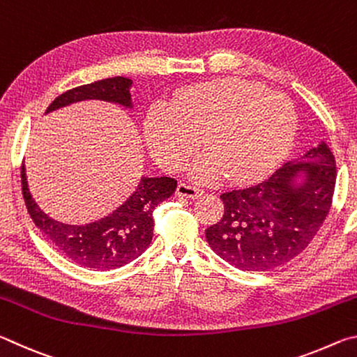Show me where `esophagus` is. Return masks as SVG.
<instances>
[{
    "label": "esophagus",
    "mask_w": 357,
    "mask_h": 357,
    "mask_svg": "<svg viewBox=\"0 0 357 357\" xmlns=\"http://www.w3.org/2000/svg\"><path fill=\"white\" fill-rule=\"evenodd\" d=\"M203 190L197 189V187L187 185V184H179L176 187V197L179 198H189V200H195V198L203 195Z\"/></svg>",
    "instance_id": "obj_1"
}]
</instances>
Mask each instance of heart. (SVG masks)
I'll return each instance as SVG.
<instances>
[{"mask_svg":"<svg viewBox=\"0 0 357 357\" xmlns=\"http://www.w3.org/2000/svg\"><path fill=\"white\" fill-rule=\"evenodd\" d=\"M294 107L263 84L225 78L181 91L173 108L154 104L144 119L148 148L164 170L179 172L203 144L190 176L215 184L253 183L285 159L296 134Z\"/></svg>","mask_w":357,"mask_h":357,"instance_id":"heart-1","label":"heart"}]
</instances>
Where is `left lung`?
<instances>
[{
	"label": "left lung",
	"instance_id": "8db88e82",
	"mask_svg": "<svg viewBox=\"0 0 357 357\" xmlns=\"http://www.w3.org/2000/svg\"><path fill=\"white\" fill-rule=\"evenodd\" d=\"M335 176L334 154L319 142L263 183L223 193L222 220L206 229L211 249L234 268L252 273L288 263L323 225Z\"/></svg>",
	"mask_w": 357,
	"mask_h": 357
}]
</instances>
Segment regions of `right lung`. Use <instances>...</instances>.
<instances>
[{"instance_id": "add662e5", "label": "right lung", "mask_w": 357, "mask_h": 357, "mask_svg": "<svg viewBox=\"0 0 357 357\" xmlns=\"http://www.w3.org/2000/svg\"><path fill=\"white\" fill-rule=\"evenodd\" d=\"M132 80L126 77L105 78L63 93L48 105L45 113L83 100H104L134 110ZM176 181L168 176H142L132 195L102 219L70 225L55 220L39 208L28 189L25 165L22 167V190L28 213L36 227L72 261L96 271L118 269L134 261L153 241V211L173 195Z\"/></svg>"}]
</instances>
